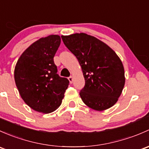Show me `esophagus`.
Listing matches in <instances>:
<instances>
[{
	"instance_id": "1",
	"label": "esophagus",
	"mask_w": 149,
	"mask_h": 149,
	"mask_svg": "<svg viewBox=\"0 0 149 149\" xmlns=\"http://www.w3.org/2000/svg\"><path fill=\"white\" fill-rule=\"evenodd\" d=\"M68 81H69V82L70 83V84H72V83H73V77H72V76H70V77H68Z\"/></svg>"
}]
</instances>
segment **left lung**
<instances>
[{
	"instance_id": "obj_1",
	"label": "left lung",
	"mask_w": 149,
	"mask_h": 149,
	"mask_svg": "<svg viewBox=\"0 0 149 149\" xmlns=\"http://www.w3.org/2000/svg\"><path fill=\"white\" fill-rule=\"evenodd\" d=\"M61 38L82 68L85 86L79 94L84 103L96 111L113 106L125 84L119 57L106 43L84 33L62 36Z\"/></svg>"
}]
</instances>
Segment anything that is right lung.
Here are the masks:
<instances>
[{
	"label": "right lung",
	"mask_w": 149,
	"mask_h": 149,
	"mask_svg": "<svg viewBox=\"0 0 149 149\" xmlns=\"http://www.w3.org/2000/svg\"><path fill=\"white\" fill-rule=\"evenodd\" d=\"M61 38L51 35L31 45L17 61L14 79L24 102L36 111L49 113L61 106L69 85L60 77L54 58Z\"/></svg>",
	"instance_id": "add662e5"
}]
</instances>
